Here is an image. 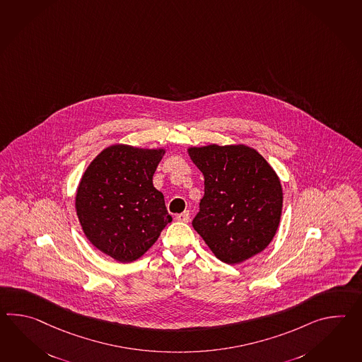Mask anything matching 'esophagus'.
Returning a JSON list of instances; mask_svg holds the SVG:
<instances>
[{
  "label": "esophagus",
  "instance_id": "1",
  "mask_svg": "<svg viewBox=\"0 0 362 362\" xmlns=\"http://www.w3.org/2000/svg\"><path fill=\"white\" fill-rule=\"evenodd\" d=\"M177 221L179 222H185V223H188L189 222V218H191V214H189V211L188 210H185L183 213H180V214H177Z\"/></svg>",
  "mask_w": 362,
  "mask_h": 362
}]
</instances>
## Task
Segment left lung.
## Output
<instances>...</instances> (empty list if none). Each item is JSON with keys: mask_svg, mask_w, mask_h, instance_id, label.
<instances>
[{"mask_svg": "<svg viewBox=\"0 0 362 362\" xmlns=\"http://www.w3.org/2000/svg\"><path fill=\"white\" fill-rule=\"evenodd\" d=\"M204 175V197L193 228L228 265L256 256L273 240L283 192L273 168L247 145L189 148Z\"/></svg>", "mask_w": 362, "mask_h": 362, "instance_id": "1", "label": "left lung"}]
</instances>
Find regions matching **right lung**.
Returning a JSON list of instances; mask_svg holds the SVG:
<instances>
[{"label": "right lung", "mask_w": 362, "mask_h": 362, "mask_svg": "<svg viewBox=\"0 0 362 362\" xmlns=\"http://www.w3.org/2000/svg\"><path fill=\"white\" fill-rule=\"evenodd\" d=\"M163 149L112 145L90 162L75 206L81 228L97 250L118 262L141 257L173 221L153 174Z\"/></svg>", "instance_id": "obj_1"}]
</instances>
